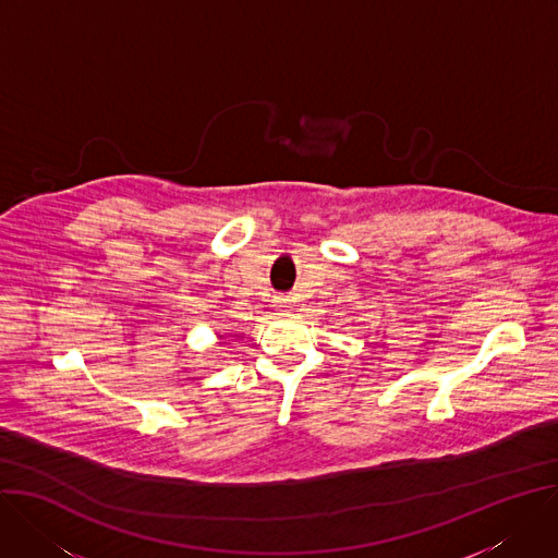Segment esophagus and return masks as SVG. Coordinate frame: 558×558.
<instances>
[{"mask_svg":"<svg viewBox=\"0 0 558 558\" xmlns=\"http://www.w3.org/2000/svg\"><path fill=\"white\" fill-rule=\"evenodd\" d=\"M276 302H278V307H287V298H278Z\"/></svg>","mask_w":558,"mask_h":558,"instance_id":"esophagus-1","label":"esophagus"}]
</instances>
